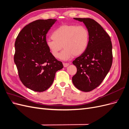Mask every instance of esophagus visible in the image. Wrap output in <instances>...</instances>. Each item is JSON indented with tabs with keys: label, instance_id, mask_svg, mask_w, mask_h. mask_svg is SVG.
<instances>
[{
	"label": "esophagus",
	"instance_id": "34e87169",
	"mask_svg": "<svg viewBox=\"0 0 129 129\" xmlns=\"http://www.w3.org/2000/svg\"><path fill=\"white\" fill-rule=\"evenodd\" d=\"M63 65L64 67H67L69 65V64L68 63H63Z\"/></svg>",
	"mask_w": 129,
	"mask_h": 129
}]
</instances>
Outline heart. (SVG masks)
<instances>
[{
	"instance_id": "obj_1",
	"label": "heart",
	"mask_w": 129,
	"mask_h": 129,
	"mask_svg": "<svg viewBox=\"0 0 129 129\" xmlns=\"http://www.w3.org/2000/svg\"><path fill=\"white\" fill-rule=\"evenodd\" d=\"M89 32L83 26L64 24L58 27L52 34L53 40L46 42L47 47L55 57L63 47L58 55L62 60H67L74 56H79L87 50L89 42Z\"/></svg>"
}]
</instances>
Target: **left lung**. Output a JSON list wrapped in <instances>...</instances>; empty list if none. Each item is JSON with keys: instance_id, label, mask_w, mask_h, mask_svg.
<instances>
[{"instance_id": "8db88e82", "label": "left lung", "mask_w": 129, "mask_h": 129, "mask_svg": "<svg viewBox=\"0 0 129 129\" xmlns=\"http://www.w3.org/2000/svg\"><path fill=\"white\" fill-rule=\"evenodd\" d=\"M74 19L83 22L89 32V42L85 52L73 61L77 72L72 77L75 87L90 91L102 82L112 63L110 37L98 22L90 18Z\"/></svg>"}]
</instances>
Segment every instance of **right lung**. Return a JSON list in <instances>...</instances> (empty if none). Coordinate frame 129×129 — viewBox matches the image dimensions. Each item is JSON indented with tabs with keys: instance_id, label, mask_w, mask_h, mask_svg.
<instances>
[{
	"instance_id": "add662e5",
	"label": "right lung",
	"mask_w": 129,
	"mask_h": 129,
	"mask_svg": "<svg viewBox=\"0 0 129 129\" xmlns=\"http://www.w3.org/2000/svg\"><path fill=\"white\" fill-rule=\"evenodd\" d=\"M56 19H40L25 26L15 42L14 61L21 82L32 90L42 92L52 84L55 73L63 68L46 45V34Z\"/></svg>"
}]
</instances>
